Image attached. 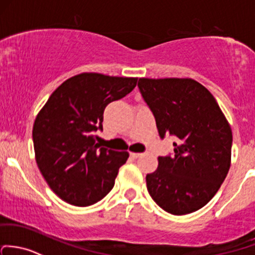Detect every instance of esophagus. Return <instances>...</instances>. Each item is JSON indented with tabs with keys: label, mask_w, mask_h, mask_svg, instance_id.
<instances>
[{
	"label": "esophagus",
	"mask_w": 255,
	"mask_h": 255,
	"mask_svg": "<svg viewBox=\"0 0 255 255\" xmlns=\"http://www.w3.org/2000/svg\"><path fill=\"white\" fill-rule=\"evenodd\" d=\"M130 156H132L133 159H136V157L141 156V154L140 152H130Z\"/></svg>",
	"instance_id": "1"
}]
</instances>
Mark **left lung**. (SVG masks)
I'll list each match as a JSON object with an SVG mask.
<instances>
[{"label": "left lung", "instance_id": "obj_1", "mask_svg": "<svg viewBox=\"0 0 255 255\" xmlns=\"http://www.w3.org/2000/svg\"><path fill=\"white\" fill-rule=\"evenodd\" d=\"M139 90L161 138L175 135L172 156H159L146 188L172 215L208 204L231 166L232 130L213 94L191 78H139Z\"/></svg>", "mask_w": 255, "mask_h": 255}]
</instances>
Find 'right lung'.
<instances>
[{
  "mask_svg": "<svg viewBox=\"0 0 255 255\" xmlns=\"http://www.w3.org/2000/svg\"><path fill=\"white\" fill-rule=\"evenodd\" d=\"M138 78L80 73L63 82L37 114L33 127L35 160L55 194L66 203L89 206L114 188L127 151L103 148L104 110L129 94Z\"/></svg>",
  "mask_w": 255,
  "mask_h": 255,
  "instance_id": "obj_1",
  "label": "right lung"
}]
</instances>
